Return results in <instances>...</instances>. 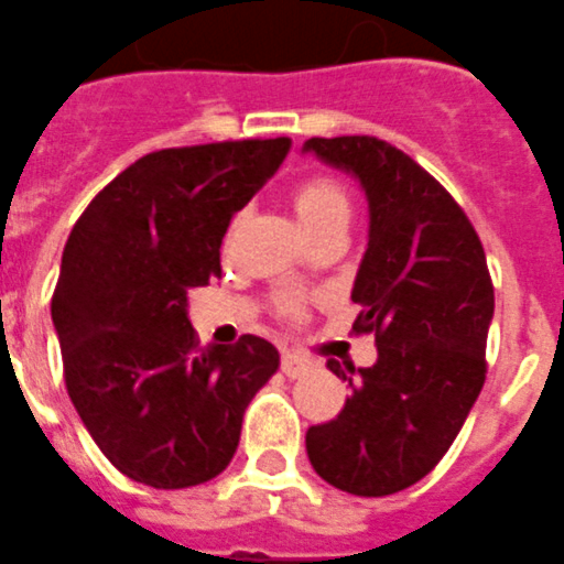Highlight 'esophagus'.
<instances>
[{"label":"esophagus","instance_id":"esophagus-1","mask_svg":"<svg viewBox=\"0 0 564 564\" xmlns=\"http://www.w3.org/2000/svg\"><path fill=\"white\" fill-rule=\"evenodd\" d=\"M281 371L289 377V380H297V377L310 375V371H312V360H310V357L297 355V351H283Z\"/></svg>","mask_w":564,"mask_h":564}]
</instances>
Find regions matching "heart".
Masks as SVG:
<instances>
[{
  "mask_svg": "<svg viewBox=\"0 0 564 564\" xmlns=\"http://www.w3.org/2000/svg\"><path fill=\"white\" fill-rule=\"evenodd\" d=\"M292 207L297 213V221L306 229V235H317L323 229L346 227L351 215V198L349 189L343 187V181L329 173H312L303 175L292 187ZM295 301L283 303L286 315H297Z\"/></svg>",
  "mask_w": 564,
  "mask_h": 564,
  "instance_id": "obj_1",
  "label": "heart"
}]
</instances>
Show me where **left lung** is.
Instances as JSON below:
<instances>
[{
  "mask_svg": "<svg viewBox=\"0 0 564 564\" xmlns=\"http://www.w3.org/2000/svg\"><path fill=\"white\" fill-rule=\"evenodd\" d=\"M306 150L355 173L369 198L351 332L377 343L369 369L326 360L351 398L306 431V454L329 486L386 497L443 459L482 391L491 272L463 207L403 150L375 135L310 139Z\"/></svg>",
  "mask_w": 564,
  "mask_h": 564,
  "instance_id": "left-lung-1",
  "label": "left lung"
}]
</instances>
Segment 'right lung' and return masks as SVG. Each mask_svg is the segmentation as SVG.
<instances>
[{"label": "right lung", "instance_id": "add662e5", "mask_svg": "<svg viewBox=\"0 0 564 564\" xmlns=\"http://www.w3.org/2000/svg\"><path fill=\"white\" fill-rule=\"evenodd\" d=\"M289 139L141 155L87 204L62 252L51 315L65 386L121 474L153 488L218 477L243 411L278 371L263 337L200 346L187 292L221 278L232 215L275 173Z\"/></svg>", "mask_w": 564, "mask_h": 564}]
</instances>
